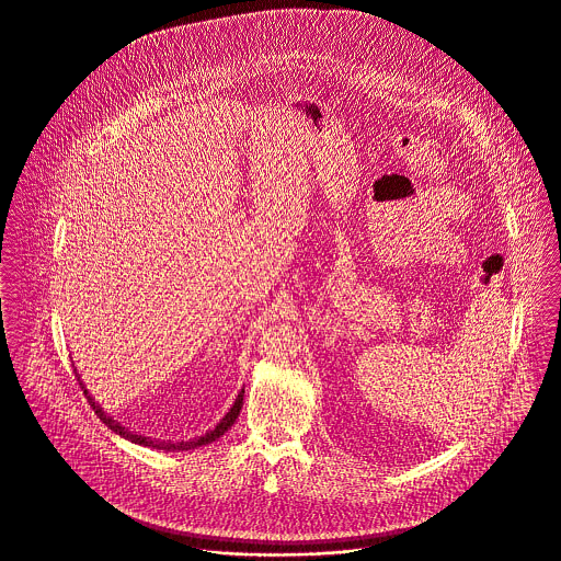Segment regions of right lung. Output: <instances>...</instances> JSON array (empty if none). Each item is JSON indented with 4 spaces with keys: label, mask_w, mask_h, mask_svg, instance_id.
I'll return each instance as SVG.
<instances>
[{
    "label": "right lung",
    "mask_w": 561,
    "mask_h": 561,
    "mask_svg": "<svg viewBox=\"0 0 561 561\" xmlns=\"http://www.w3.org/2000/svg\"><path fill=\"white\" fill-rule=\"evenodd\" d=\"M80 378V376H78ZM82 385V382H80ZM82 389H84V385H82ZM84 396H87V400H89V404L93 407V411L98 413V417L111 428V431H115L117 435H122V437H126V439H133L135 444H141V446H152V448H159V450H191V448H197V446H206V444H210V442H215L217 437H221L232 424H234V420H237V415H239V411H241V404H243V389L239 391V396H237V400H234V404L230 407V411L221 417V422L213 428V431H208L206 435H202V437H197V439H188V442H161V439H150V437H141V435H135V433H130L126 426H119V422H115L111 415H106L104 411H102V407L89 396V391L84 389Z\"/></svg>",
    "instance_id": "1"
}]
</instances>
